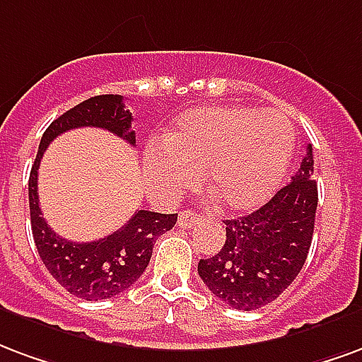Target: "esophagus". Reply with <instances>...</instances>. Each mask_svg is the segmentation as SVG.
<instances>
[{
  "label": "esophagus",
  "instance_id": "34e87169",
  "mask_svg": "<svg viewBox=\"0 0 362 362\" xmlns=\"http://www.w3.org/2000/svg\"><path fill=\"white\" fill-rule=\"evenodd\" d=\"M200 221H202V216L197 212H192V210H183V212L179 214V218H177V223L185 229L194 228V226H199Z\"/></svg>",
  "mask_w": 362,
  "mask_h": 362
}]
</instances>
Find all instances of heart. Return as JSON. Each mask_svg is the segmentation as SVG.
Here are the masks:
<instances>
[{
    "label": "heart",
    "instance_id": "heart-1",
    "mask_svg": "<svg viewBox=\"0 0 362 362\" xmlns=\"http://www.w3.org/2000/svg\"><path fill=\"white\" fill-rule=\"evenodd\" d=\"M295 148V129L286 113L220 105L183 115L148 152L144 168L163 191H181L206 170V189L231 212L260 206L278 189Z\"/></svg>",
    "mask_w": 362,
    "mask_h": 362
}]
</instances>
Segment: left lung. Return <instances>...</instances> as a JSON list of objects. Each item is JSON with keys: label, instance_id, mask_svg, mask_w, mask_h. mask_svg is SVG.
<instances>
[{"label": "left lung", "instance_id": "left-lung-1", "mask_svg": "<svg viewBox=\"0 0 362 362\" xmlns=\"http://www.w3.org/2000/svg\"><path fill=\"white\" fill-rule=\"evenodd\" d=\"M313 146L291 181L264 206L226 220V243L200 258L199 276L210 291L237 310H257L276 300L299 276L315 231L318 185Z\"/></svg>", "mask_w": 362, "mask_h": 362}]
</instances>
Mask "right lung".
Wrapping results in <instances>:
<instances>
[{"label":"right lung","mask_w":362,"mask_h":362,"mask_svg":"<svg viewBox=\"0 0 362 362\" xmlns=\"http://www.w3.org/2000/svg\"><path fill=\"white\" fill-rule=\"evenodd\" d=\"M133 115L125 110L123 96L102 94L84 100L69 112L52 121L42 134L38 154L28 179V204L33 237L42 262L69 293L86 300L110 299L119 295L141 278L152 257L158 237L170 231L177 214H158L136 210L133 218L112 235L92 243L63 239L47 226L38 202V168L47 144L55 136L78 127H100L134 146L136 136L131 131Z\"/></svg>","instance_id":"obj_1"}]
</instances>
